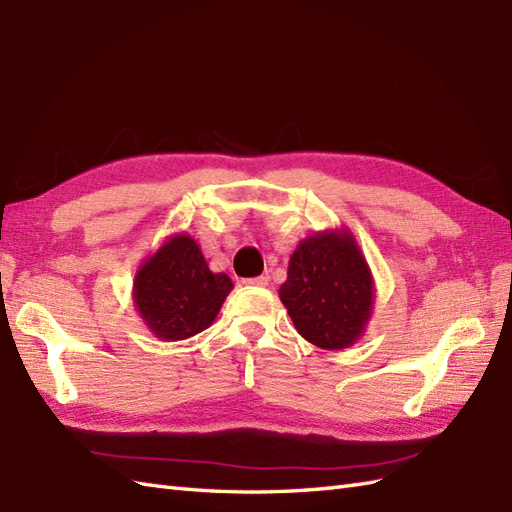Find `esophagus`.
<instances>
[{
    "label": "esophagus",
    "mask_w": 512,
    "mask_h": 512,
    "mask_svg": "<svg viewBox=\"0 0 512 512\" xmlns=\"http://www.w3.org/2000/svg\"><path fill=\"white\" fill-rule=\"evenodd\" d=\"M245 286H267L269 284V278L267 276H258V278H247L243 280Z\"/></svg>",
    "instance_id": "34e87169"
}]
</instances>
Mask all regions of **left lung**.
<instances>
[{
    "mask_svg": "<svg viewBox=\"0 0 512 512\" xmlns=\"http://www.w3.org/2000/svg\"><path fill=\"white\" fill-rule=\"evenodd\" d=\"M295 330L321 350H345L365 334L376 289L367 258L347 228L299 241L278 291Z\"/></svg>",
    "mask_w": 512,
    "mask_h": 512,
    "instance_id": "1",
    "label": "left lung"
}]
</instances>
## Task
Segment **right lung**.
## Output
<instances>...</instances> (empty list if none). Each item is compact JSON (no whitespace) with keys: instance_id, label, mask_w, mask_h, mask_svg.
I'll list each match as a JSON object with an SVG mask.
<instances>
[{"instance_id":"add662e5","label":"right lung","mask_w":512,"mask_h":512,"mask_svg":"<svg viewBox=\"0 0 512 512\" xmlns=\"http://www.w3.org/2000/svg\"><path fill=\"white\" fill-rule=\"evenodd\" d=\"M232 289L226 273L210 271L193 236L178 232L136 269L132 299L156 339L184 341L213 326Z\"/></svg>"}]
</instances>
